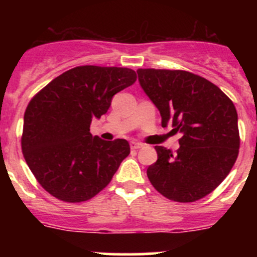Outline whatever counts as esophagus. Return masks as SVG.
<instances>
[{
	"instance_id": "obj_1",
	"label": "esophagus",
	"mask_w": 257,
	"mask_h": 257,
	"mask_svg": "<svg viewBox=\"0 0 257 257\" xmlns=\"http://www.w3.org/2000/svg\"><path fill=\"white\" fill-rule=\"evenodd\" d=\"M143 147H144L143 143H139V142H132L131 143L132 149H141V148H143Z\"/></svg>"
}]
</instances>
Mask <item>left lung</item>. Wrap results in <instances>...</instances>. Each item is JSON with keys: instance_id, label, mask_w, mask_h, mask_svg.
Here are the masks:
<instances>
[{"instance_id": "left-lung-1", "label": "left lung", "mask_w": 257, "mask_h": 257, "mask_svg": "<svg viewBox=\"0 0 257 257\" xmlns=\"http://www.w3.org/2000/svg\"><path fill=\"white\" fill-rule=\"evenodd\" d=\"M145 94L162 115V125L180 133L177 153L155 147L158 160L147 170L152 185L179 203H193L220 185L240 148L234 103L210 80L186 71L138 69Z\"/></svg>"}]
</instances>
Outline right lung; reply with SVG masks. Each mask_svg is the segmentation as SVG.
Instances as JSON below:
<instances>
[{"label": "right lung", "mask_w": 257, "mask_h": 257, "mask_svg": "<svg viewBox=\"0 0 257 257\" xmlns=\"http://www.w3.org/2000/svg\"><path fill=\"white\" fill-rule=\"evenodd\" d=\"M136 80L133 69L80 66L54 78L31 99L21 145L31 172L51 195L80 203L110 183L131 147L125 139L93 137L90 123L107 113L114 94Z\"/></svg>", "instance_id": "1"}]
</instances>
